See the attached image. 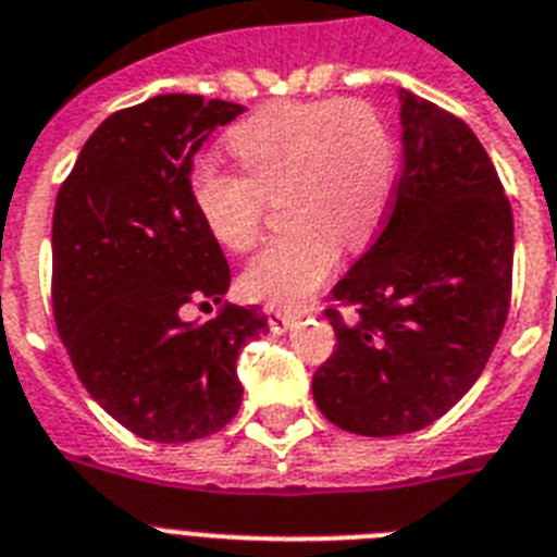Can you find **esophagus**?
I'll return each instance as SVG.
<instances>
[{"label": "esophagus", "mask_w": 557, "mask_h": 557, "mask_svg": "<svg viewBox=\"0 0 557 557\" xmlns=\"http://www.w3.org/2000/svg\"><path fill=\"white\" fill-rule=\"evenodd\" d=\"M264 312H268L270 330H273V333H287V330L293 327V324H296V321L301 319L307 310H284V307L270 305Z\"/></svg>", "instance_id": "1"}]
</instances>
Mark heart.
Wrapping results in <instances>:
<instances>
[{"instance_id": "1", "label": "heart", "mask_w": 557, "mask_h": 557, "mask_svg": "<svg viewBox=\"0 0 557 557\" xmlns=\"http://www.w3.org/2000/svg\"><path fill=\"white\" fill-rule=\"evenodd\" d=\"M227 150L245 176L199 159L187 182L207 233L227 250H247L278 193L293 224L247 264L242 284L252 298L307 301L338 264L342 242L364 247L387 213L395 145L370 102L268 104L230 131Z\"/></svg>"}]
</instances>
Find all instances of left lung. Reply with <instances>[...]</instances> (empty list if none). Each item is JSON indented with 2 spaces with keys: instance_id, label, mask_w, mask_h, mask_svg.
<instances>
[{
  "instance_id": "1",
  "label": "left lung",
  "mask_w": 557,
  "mask_h": 557,
  "mask_svg": "<svg viewBox=\"0 0 557 557\" xmlns=\"http://www.w3.org/2000/svg\"><path fill=\"white\" fill-rule=\"evenodd\" d=\"M401 127L384 227L330 293L338 344L312 375L324 418L372 438L424 430L461 401L512 298V207L484 145L410 90Z\"/></svg>"
}]
</instances>
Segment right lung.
I'll return each instance as SVG.
<instances>
[{
  "label": "right lung",
  "mask_w": 557,
  "mask_h": 557,
  "mask_svg": "<svg viewBox=\"0 0 557 557\" xmlns=\"http://www.w3.org/2000/svg\"><path fill=\"white\" fill-rule=\"evenodd\" d=\"M242 104L193 94L116 110L85 141L53 207L50 298L71 364L133 435L178 444L219 433L242 404L238 350L268 333L259 307L219 305L222 247L190 201L193 156Z\"/></svg>",
  "instance_id": "right-lung-1"
}]
</instances>
